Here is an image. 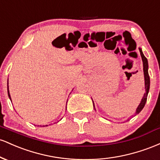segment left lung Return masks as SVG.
Here are the masks:
<instances>
[{"mask_svg":"<svg viewBox=\"0 0 160 160\" xmlns=\"http://www.w3.org/2000/svg\"><path fill=\"white\" fill-rule=\"evenodd\" d=\"M139 51H140L141 58H142L143 61V66H144V80H145V89H146V92L144 93V97H143L142 100H141L140 104L136 110V113H139L141 111V110L143 109L144 107L145 104H146L147 98H148V92H149L150 89V77L149 74H148V59L147 58L144 56L142 51H141V49H139Z\"/></svg>","mask_w":160,"mask_h":160,"instance_id":"8db88e82","label":"left lung"}]
</instances>
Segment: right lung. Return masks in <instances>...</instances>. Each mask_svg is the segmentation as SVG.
<instances>
[{"label": "right lung", "instance_id": "right-lung-1", "mask_svg": "<svg viewBox=\"0 0 160 160\" xmlns=\"http://www.w3.org/2000/svg\"><path fill=\"white\" fill-rule=\"evenodd\" d=\"M8 82H7V91H8V95H9V97H10V100H11V98H10V92H9V89H8Z\"/></svg>", "mask_w": 160, "mask_h": 160}]
</instances>
